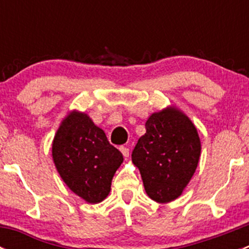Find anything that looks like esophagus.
I'll return each instance as SVG.
<instances>
[{
	"mask_svg": "<svg viewBox=\"0 0 249 249\" xmlns=\"http://www.w3.org/2000/svg\"><path fill=\"white\" fill-rule=\"evenodd\" d=\"M119 149H120V152H122V154L124 155V158H127V157H129V154H130L129 148H127V147H124V145H122V147H119Z\"/></svg>",
	"mask_w": 249,
	"mask_h": 249,
	"instance_id": "esophagus-1",
	"label": "esophagus"
}]
</instances>
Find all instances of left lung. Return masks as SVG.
Wrapping results in <instances>:
<instances>
[{
	"label": "left lung",
	"mask_w": 249,
	"mask_h": 249,
	"mask_svg": "<svg viewBox=\"0 0 249 249\" xmlns=\"http://www.w3.org/2000/svg\"><path fill=\"white\" fill-rule=\"evenodd\" d=\"M201 154L197 129L176 106L154 112L145 122V134L132 150L144 190L157 202L179 197L194 176Z\"/></svg>",
	"instance_id": "8db88e82"
}]
</instances>
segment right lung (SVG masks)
Listing matches in <instances>:
<instances>
[{"mask_svg":"<svg viewBox=\"0 0 249 249\" xmlns=\"http://www.w3.org/2000/svg\"><path fill=\"white\" fill-rule=\"evenodd\" d=\"M55 167L65 184L88 203L108 196L123 154L84 112L71 110L60 123L52 144Z\"/></svg>","mask_w":249,"mask_h":249,"instance_id":"add662e5","label":"right lung"}]
</instances>
